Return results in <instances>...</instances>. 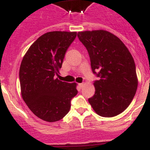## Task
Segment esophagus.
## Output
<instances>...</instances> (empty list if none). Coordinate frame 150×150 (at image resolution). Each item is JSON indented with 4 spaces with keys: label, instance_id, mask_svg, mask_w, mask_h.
Listing matches in <instances>:
<instances>
[{
    "label": "esophagus",
    "instance_id": "34e87169",
    "mask_svg": "<svg viewBox=\"0 0 150 150\" xmlns=\"http://www.w3.org/2000/svg\"><path fill=\"white\" fill-rule=\"evenodd\" d=\"M78 86H79L80 88H82L83 87L84 83H79V84H78Z\"/></svg>",
    "mask_w": 150,
    "mask_h": 150
}]
</instances>
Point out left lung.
<instances>
[{
  "instance_id": "8db88e82",
  "label": "left lung",
  "mask_w": 150,
  "mask_h": 150,
  "mask_svg": "<svg viewBox=\"0 0 150 150\" xmlns=\"http://www.w3.org/2000/svg\"><path fill=\"white\" fill-rule=\"evenodd\" d=\"M78 37L90 57L95 93L88 102L99 115L114 117L131 104L138 86L134 60L127 47L105 30L79 32Z\"/></svg>"
}]
</instances>
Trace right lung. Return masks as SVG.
Instances as JSON below:
<instances>
[{"instance_id":"1","label":"right lung","mask_w":150,"mask_h":150,"mask_svg":"<svg viewBox=\"0 0 150 150\" xmlns=\"http://www.w3.org/2000/svg\"><path fill=\"white\" fill-rule=\"evenodd\" d=\"M76 32H48L39 37L23 57L19 81L23 100L37 117L47 122L61 120L78 93L76 83L62 82L59 73L67 50Z\"/></svg>"}]
</instances>
